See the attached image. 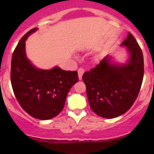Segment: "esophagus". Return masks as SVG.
<instances>
[{"instance_id": "1", "label": "esophagus", "mask_w": 154, "mask_h": 154, "mask_svg": "<svg viewBox=\"0 0 154 154\" xmlns=\"http://www.w3.org/2000/svg\"><path fill=\"white\" fill-rule=\"evenodd\" d=\"M84 72H85V70H84L82 68H79V69H78V75H79V79L81 80L82 78V75H83Z\"/></svg>"}]
</instances>
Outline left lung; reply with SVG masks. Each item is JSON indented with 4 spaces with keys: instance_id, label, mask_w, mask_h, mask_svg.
<instances>
[{
    "instance_id": "obj_1",
    "label": "left lung",
    "mask_w": 154,
    "mask_h": 154,
    "mask_svg": "<svg viewBox=\"0 0 154 154\" xmlns=\"http://www.w3.org/2000/svg\"><path fill=\"white\" fill-rule=\"evenodd\" d=\"M121 45L127 47L130 53L127 63L112 64L109 57H105L82 75L91 109L98 116L107 119L123 115L131 108L143 79L142 50L130 32Z\"/></svg>"
}]
</instances>
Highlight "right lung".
Returning <instances> with one entry per match:
<instances>
[{"label": "right lung", "mask_w": 154, "mask_h": 154, "mask_svg": "<svg viewBox=\"0 0 154 154\" xmlns=\"http://www.w3.org/2000/svg\"><path fill=\"white\" fill-rule=\"evenodd\" d=\"M37 28L30 30L14 51L11 82L14 93L21 108L36 119L46 120L60 113L69 90L79 81L76 71L55 67L42 70L31 65L25 55V41Z\"/></svg>", "instance_id": "right-lung-1"}]
</instances>
